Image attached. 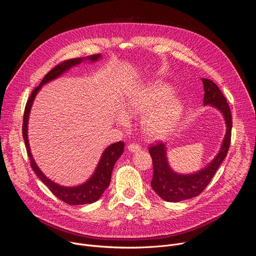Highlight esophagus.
<instances>
[{
  "instance_id": "obj_1",
  "label": "esophagus",
  "mask_w": 256,
  "mask_h": 256,
  "mask_svg": "<svg viewBox=\"0 0 256 256\" xmlns=\"http://www.w3.org/2000/svg\"><path fill=\"white\" fill-rule=\"evenodd\" d=\"M128 150L130 151V152H132V153H136V152H138V151H140V144H130L128 146Z\"/></svg>"
}]
</instances>
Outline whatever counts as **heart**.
Here are the masks:
<instances>
[{
	"mask_svg": "<svg viewBox=\"0 0 256 256\" xmlns=\"http://www.w3.org/2000/svg\"><path fill=\"white\" fill-rule=\"evenodd\" d=\"M172 88L166 84L154 83L132 92L126 98L130 114H144L142 122L144 132L150 136H159L172 130L180 118L182 101L170 96ZM128 116L120 114V124H128Z\"/></svg>",
	"mask_w": 256,
	"mask_h": 256,
	"instance_id": "obj_1",
	"label": "heart"
}]
</instances>
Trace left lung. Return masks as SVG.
<instances>
[{
	"label": "left lung",
	"instance_id": "8db88e82",
	"mask_svg": "<svg viewBox=\"0 0 256 256\" xmlns=\"http://www.w3.org/2000/svg\"><path fill=\"white\" fill-rule=\"evenodd\" d=\"M204 84V105H210L220 112L226 124L225 136L221 147L214 159L204 168L194 173L180 174L175 172L169 165L167 158L166 144L159 142L152 146L149 153L153 160V179L151 186L153 190L164 200L178 202L198 196L210 184V181L216 172L227 156L232 130V116L226 98L218 86L208 79H202Z\"/></svg>",
	"mask_w": 256,
	"mask_h": 256
}]
</instances>
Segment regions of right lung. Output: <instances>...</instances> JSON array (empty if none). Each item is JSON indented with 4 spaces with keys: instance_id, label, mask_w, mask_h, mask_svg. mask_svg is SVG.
<instances>
[{
    "instance_id": "right-lung-1",
    "label": "right lung",
    "mask_w": 256,
    "mask_h": 256,
    "mask_svg": "<svg viewBox=\"0 0 256 256\" xmlns=\"http://www.w3.org/2000/svg\"><path fill=\"white\" fill-rule=\"evenodd\" d=\"M102 56L100 54L88 56L84 58H72L64 62H60L56 66H54L50 72H48L46 75V77L42 79V83L38 87H36L25 106V112L23 116V128H22V134L23 138L26 144V150L28 157L30 159V165L35 172V174L38 176V178L44 182V184L50 188V190L60 200L68 204H92L100 198L104 190L108 188L109 184H110V178L112 173L114 170V167L116 165V162L118 160V158L124 153V144L122 142H118L116 144H112L104 150L102 153L100 160L93 172V174L90 176L89 179H87L85 182H83L80 186H60L56 182L52 181L44 173L40 170V168L36 164L31 151H30V146L28 140V120H29V114L32 108V104L34 102V99L38 95V93L40 91L42 87L58 77H60L64 72H68L70 68H74L83 62H96L99 60H101Z\"/></svg>"
}]
</instances>
